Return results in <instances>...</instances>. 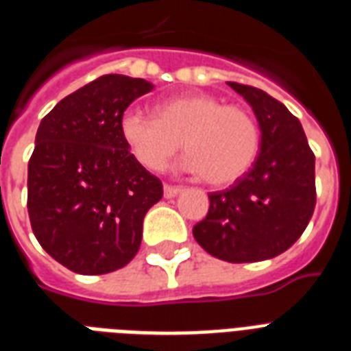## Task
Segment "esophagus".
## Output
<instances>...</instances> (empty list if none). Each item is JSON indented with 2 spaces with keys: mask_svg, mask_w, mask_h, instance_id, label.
<instances>
[{
  "mask_svg": "<svg viewBox=\"0 0 351 351\" xmlns=\"http://www.w3.org/2000/svg\"><path fill=\"white\" fill-rule=\"evenodd\" d=\"M178 193H182V187H176V186H164V197L165 198H175Z\"/></svg>",
  "mask_w": 351,
  "mask_h": 351,
  "instance_id": "esophagus-1",
  "label": "esophagus"
}]
</instances>
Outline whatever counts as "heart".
Here are the masks:
<instances>
[{
    "instance_id": "heart-1",
    "label": "heart",
    "mask_w": 351,
    "mask_h": 351,
    "mask_svg": "<svg viewBox=\"0 0 351 351\" xmlns=\"http://www.w3.org/2000/svg\"><path fill=\"white\" fill-rule=\"evenodd\" d=\"M158 117L127 109L120 132L134 158L162 171L184 143V169L209 186H230L247 173L261 149V131L247 109L224 106L209 95H186L160 101Z\"/></svg>"
}]
</instances>
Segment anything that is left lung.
<instances>
[{"instance_id":"obj_1","label":"left lung","mask_w":351,"mask_h":351,"mask_svg":"<svg viewBox=\"0 0 351 351\" xmlns=\"http://www.w3.org/2000/svg\"><path fill=\"white\" fill-rule=\"evenodd\" d=\"M251 106L261 149L251 169L226 191L209 195L208 217L193 237L228 262L267 261L297 242L315 209V156L288 107L250 85L228 82Z\"/></svg>"}]
</instances>
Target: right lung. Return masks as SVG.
Returning a JSON list of instances; mask_svg holds the SVG:
<instances>
[{
  "mask_svg": "<svg viewBox=\"0 0 351 351\" xmlns=\"http://www.w3.org/2000/svg\"><path fill=\"white\" fill-rule=\"evenodd\" d=\"M154 85L106 74L65 96L36 132L29 162L30 224L71 271L104 275L132 261L162 182L129 153L120 118Z\"/></svg>",
  "mask_w": 351,
  "mask_h": 351,
  "instance_id": "1",
  "label": "right lung"
}]
</instances>
